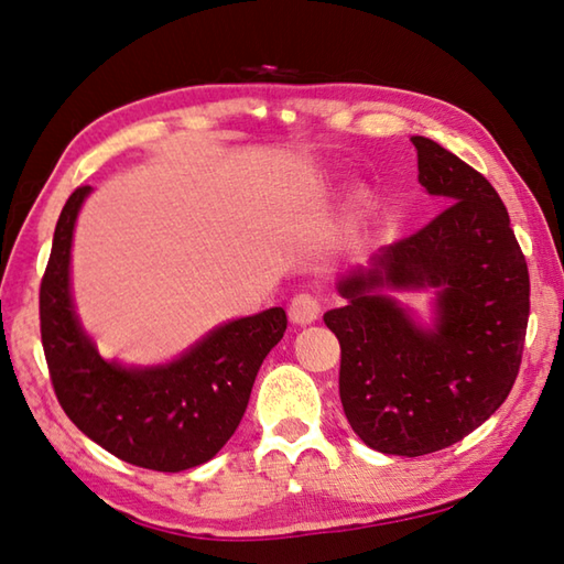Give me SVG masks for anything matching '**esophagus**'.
I'll use <instances>...</instances> for the list:
<instances>
[{
  "label": "esophagus",
  "instance_id": "1",
  "mask_svg": "<svg viewBox=\"0 0 564 564\" xmlns=\"http://www.w3.org/2000/svg\"><path fill=\"white\" fill-rule=\"evenodd\" d=\"M319 311H323V307H319L317 295H313V293H297V295H293V301L289 305V315L295 325L315 323V319L319 317Z\"/></svg>",
  "mask_w": 564,
  "mask_h": 564
}]
</instances>
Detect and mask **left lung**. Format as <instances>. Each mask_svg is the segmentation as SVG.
Listing matches in <instances>:
<instances>
[{"mask_svg": "<svg viewBox=\"0 0 564 564\" xmlns=\"http://www.w3.org/2000/svg\"><path fill=\"white\" fill-rule=\"evenodd\" d=\"M417 181L447 205L415 235L341 275L339 399L351 430L383 455L421 457L496 413L521 369L531 279L499 193L433 139L411 137ZM436 291L427 328L391 290Z\"/></svg>", "mask_w": 564, "mask_h": 564, "instance_id": "8db88e82", "label": "left lung"}]
</instances>
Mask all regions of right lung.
Masks as SVG:
<instances>
[{
	"label": "right lung",
	"instance_id": "right-lung-1",
	"mask_svg": "<svg viewBox=\"0 0 564 564\" xmlns=\"http://www.w3.org/2000/svg\"><path fill=\"white\" fill-rule=\"evenodd\" d=\"M90 191L77 187L65 203L41 281V341L53 391L77 430L129 465L153 471L197 467L235 435L259 367L281 341L289 317L283 307H269L229 319L159 367L102 359L70 293L73 229Z\"/></svg>",
	"mask_w": 564,
	"mask_h": 564
}]
</instances>
